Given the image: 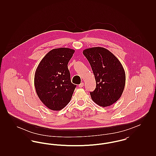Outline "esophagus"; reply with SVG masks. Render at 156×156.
Segmentation results:
<instances>
[{
  "label": "esophagus",
  "instance_id": "esophagus-1",
  "mask_svg": "<svg viewBox=\"0 0 156 156\" xmlns=\"http://www.w3.org/2000/svg\"><path fill=\"white\" fill-rule=\"evenodd\" d=\"M78 87H79L80 88H82V87H83V82H82V83H81L78 85Z\"/></svg>",
  "mask_w": 156,
  "mask_h": 156
}]
</instances>
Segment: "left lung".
I'll return each instance as SVG.
<instances>
[{
  "label": "left lung",
  "mask_w": 156,
  "mask_h": 156,
  "mask_svg": "<svg viewBox=\"0 0 156 156\" xmlns=\"http://www.w3.org/2000/svg\"><path fill=\"white\" fill-rule=\"evenodd\" d=\"M89 61L96 81V88L90 92L97 105L107 107L115 103L122 95L126 75L115 55L104 47H92L83 51Z\"/></svg>",
  "instance_id": "obj_1"
}]
</instances>
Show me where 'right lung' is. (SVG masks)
I'll use <instances>...</instances> for the list:
<instances>
[{
    "label": "right lung",
    "mask_w": 156,
    "mask_h": 156,
    "mask_svg": "<svg viewBox=\"0 0 156 156\" xmlns=\"http://www.w3.org/2000/svg\"><path fill=\"white\" fill-rule=\"evenodd\" d=\"M74 50L52 49L39 63L34 75L37 95L48 109L58 111L69 102L76 85L71 81L68 63Z\"/></svg>",
    "instance_id": "obj_1"
}]
</instances>
